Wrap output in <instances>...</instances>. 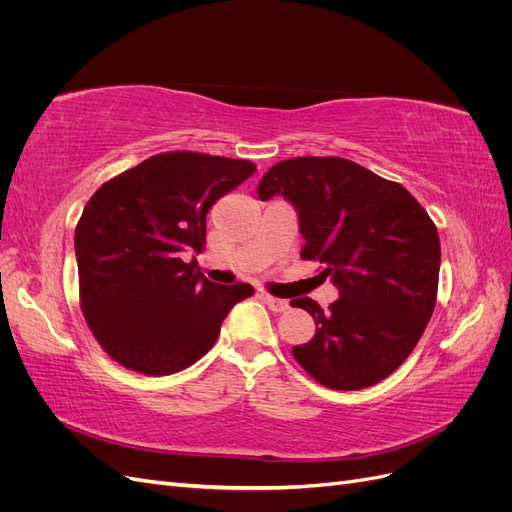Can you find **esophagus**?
<instances>
[{"instance_id": "34e87169", "label": "esophagus", "mask_w": 512, "mask_h": 512, "mask_svg": "<svg viewBox=\"0 0 512 512\" xmlns=\"http://www.w3.org/2000/svg\"><path fill=\"white\" fill-rule=\"evenodd\" d=\"M260 299L269 305L271 312H286V309H288V301L286 299H277V297H273V294H269L265 290L260 292Z\"/></svg>"}]
</instances>
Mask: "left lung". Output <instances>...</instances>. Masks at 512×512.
<instances>
[{
    "label": "left lung",
    "mask_w": 512,
    "mask_h": 512,
    "mask_svg": "<svg viewBox=\"0 0 512 512\" xmlns=\"http://www.w3.org/2000/svg\"><path fill=\"white\" fill-rule=\"evenodd\" d=\"M297 207L303 260H318L339 299L327 312L309 297L316 335L297 363L327 389L359 391L404 363L438 299L440 237L421 203L395 181L346 158H292L260 179L258 198Z\"/></svg>",
    "instance_id": "obj_1"
}]
</instances>
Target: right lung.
<instances>
[{"instance_id":"1","label":"right lung","mask_w":512,"mask_h":512,"mask_svg":"<svg viewBox=\"0 0 512 512\" xmlns=\"http://www.w3.org/2000/svg\"><path fill=\"white\" fill-rule=\"evenodd\" d=\"M256 173L250 160L166 151L108 179L74 230L79 301L102 350L126 369L170 376L205 356L250 284L205 280L207 211Z\"/></svg>"}]
</instances>
